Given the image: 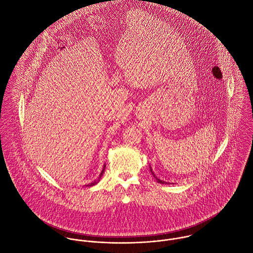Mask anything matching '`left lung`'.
<instances>
[{
	"label": "left lung",
	"instance_id": "obj_1",
	"mask_svg": "<svg viewBox=\"0 0 253 253\" xmlns=\"http://www.w3.org/2000/svg\"><path fill=\"white\" fill-rule=\"evenodd\" d=\"M150 170H151V172H152L153 176L156 178V180H157V182H158V183H161V184H168L166 181H163V180H161L160 178H158V177L156 176V174L154 173V171H153V169H152V168H151V167H150Z\"/></svg>",
	"mask_w": 253,
	"mask_h": 253
}]
</instances>
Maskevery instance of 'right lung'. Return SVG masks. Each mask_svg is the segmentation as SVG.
<instances>
[{"label":"right lung","instance_id":"right-lung-1","mask_svg":"<svg viewBox=\"0 0 253 253\" xmlns=\"http://www.w3.org/2000/svg\"><path fill=\"white\" fill-rule=\"evenodd\" d=\"M104 169H105V165L103 166V169L101 170V172H100V174H99V176H98V179L97 180H94L93 182H91V183H89V184H86V186L87 187H90V186H93V185H95L99 180H100V178H101V176L103 175V173H104Z\"/></svg>","mask_w":253,"mask_h":253}]
</instances>
